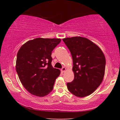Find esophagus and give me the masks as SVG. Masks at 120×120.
Listing matches in <instances>:
<instances>
[{
  "label": "esophagus",
  "instance_id": "esophagus-1",
  "mask_svg": "<svg viewBox=\"0 0 120 120\" xmlns=\"http://www.w3.org/2000/svg\"><path fill=\"white\" fill-rule=\"evenodd\" d=\"M66 70V68H65V67H63V68L61 69V71L62 72H64Z\"/></svg>",
  "mask_w": 120,
  "mask_h": 120
}]
</instances>
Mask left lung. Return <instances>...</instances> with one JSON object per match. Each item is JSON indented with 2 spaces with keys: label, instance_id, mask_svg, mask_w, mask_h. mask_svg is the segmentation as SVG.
<instances>
[{
  "label": "left lung",
  "instance_id": "8db88e82",
  "mask_svg": "<svg viewBox=\"0 0 120 120\" xmlns=\"http://www.w3.org/2000/svg\"><path fill=\"white\" fill-rule=\"evenodd\" d=\"M71 54L74 79L67 83L68 90L79 97L90 95L104 78L106 60L96 44L81 36L63 38Z\"/></svg>",
  "mask_w": 120,
  "mask_h": 120
}]
</instances>
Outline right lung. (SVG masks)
I'll list each match as a JSON object with an SVG mask.
<instances>
[{"label":"right lung","instance_id":"add662e5","mask_svg":"<svg viewBox=\"0 0 120 120\" xmlns=\"http://www.w3.org/2000/svg\"><path fill=\"white\" fill-rule=\"evenodd\" d=\"M60 42V38H36L26 42L18 51L16 72L31 94L43 97L53 90L60 71L52 66L51 54Z\"/></svg>","mask_w":120,"mask_h":120}]
</instances>
